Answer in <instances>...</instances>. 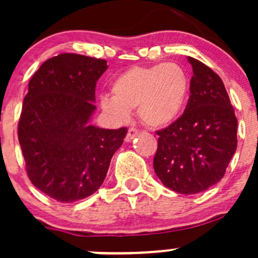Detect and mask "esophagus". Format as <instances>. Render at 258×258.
<instances>
[{
  "label": "esophagus",
  "mask_w": 258,
  "mask_h": 258,
  "mask_svg": "<svg viewBox=\"0 0 258 258\" xmlns=\"http://www.w3.org/2000/svg\"><path fill=\"white\" fill-rule=\"evenodd\" d=\"M137 135H139V130L135 128V127H131V128L128 130V132H127V135H126V141L127 142L132 141V140H134L135 137L137 136Z\"/></svg>",
  "instance_id": "34e87169"
}]
</instances>
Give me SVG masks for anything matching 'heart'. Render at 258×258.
<instances>
[{
  "label": "heart",
  "instance_id": "obj_1",
  "mask_svg": "<svg viewBox=\"0 0 258 258\" xmlns=\"http://www.w3.org/2000/svg\"><path fill=\"white\" fill-rule=\"evenodd\" d=\"M188 91V76L177 63L134 66L112 81V96H101L100 103L113 121H126L130 111L137 108L146 126L158 128L177 119Z\"/></svg>",
  "mask_w": 258,
  "mask_h": 258
}]
</instances>
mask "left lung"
Returning <instances> with one entry per match:
<instances>
[{
	"label": "left lung",
	"mask_w": 258,
	"mask_h": 258,
	"mask_svg": "<svg viewBox=\"0 0 258 258\" xmlns=\"http://www.w3.org/2000/svg\"><path fill=\"white\" fill-rule=\"evenodd\" d=\"M194 76L184 112L160 130L153 168L167 188L182 195L206 191L225 176L237 147V118L222 80L188 57Z\"/></svg>",
	"instance_id": "obj_1"
}]
</instances>
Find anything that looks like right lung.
Returning a JSON list of instances; mask_svg holds the SVG:
<instances>
[{
  "label": "right lung",
  "mask_w": 258,
  "mask_h": 258,
  "mask_svg": "<svg viewBox=\"0 0 258 258\" xmlns=\"http://www.w3.org/2000/svg\"><path fill=\"white\" fill-rule=\"evenodd\" d=\"M106 59L61 53L41 64L28 82L18 121V141L33 186L63 204L95 194L105 181L126 127L90 123L95 90Z\"/></svg>",
  "instance_id": "obj_1"
}]
</instances>
